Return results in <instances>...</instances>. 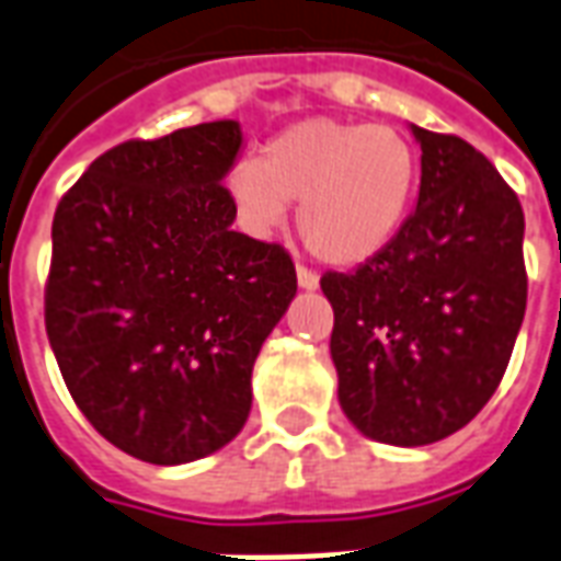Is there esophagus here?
I'll return each instance as SVG.
<instances>
[{"mask_svg": "<svg viewBox=\"0 0 561 561\" xmlns=\"http://www.w3.org/2000/svg\"><path fill=\"white\" fill-rule=\"evenodd\" d=\"M298 286L307 289V293H313L316 286H319V277H316V272L305 268V265H298Z\"/></svg>", "mask_w": 561, "mask_h": 561, "instance_id": "34e87169", "label": "esophagus"}]
</instances>
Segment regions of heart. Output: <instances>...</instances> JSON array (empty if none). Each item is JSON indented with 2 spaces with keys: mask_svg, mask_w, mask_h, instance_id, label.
<instances>
[{
  "mask_svg": "<svg viewBox=\"0 0 561 561\" xmlns=\"http://www.w3.org/2000/svg\"><path fill=\"white\" fill-rule=\"evenodd\" d=\"M416 156L390 126L310 117L268 141L263 162L242 159L227 195L248 233L268 236L298 204V233L328 265H360L405 225Z\"/></svg>",
  "mask_w": 561,
  "mask_h": 561,
  "instance_id": "b5f03b06",
  "label": "heart"
}]
</instances>
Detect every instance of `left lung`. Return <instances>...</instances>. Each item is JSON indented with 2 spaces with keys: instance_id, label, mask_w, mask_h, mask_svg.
<instances>
[{
  "instance_id": "8db88e82",
  "label": "left lung",
  "mask_w": 561,
  "mask_h": 561,
  "mask_svg": "<svg viewBox=\"0 0 561 561\" xmlns=\"http://www.w3.org/2000/svg\"><path fill=\"white\" fill-rule=\"evenodd\" d=\"M416 209L355 272H328L336 396L378 444L425 446L494 396L526 310L524 209L485 156L411 124Z\"/></svg>"
}]
</instances>
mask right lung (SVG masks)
<instances>
[{
    "instance_id": "add662e5",
    "label": "right lung",
    "mask_w": 561,
    "mask_h": 561,
    "mask_svg": "<svg viewBox=\"0 0 561 561\" xmlns=\"http://www.w3.org/2000/svg\"><path fill=\"white\" fill-rule=\"evenodd\" d=\"M242 145L239 121L117 145L53 218V355L88 423L147 465H188L242 432L256 355L296 298L284 248L230 227L221 183Z\"/></svg>"
}]
</instances>
